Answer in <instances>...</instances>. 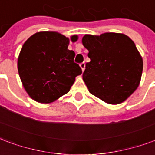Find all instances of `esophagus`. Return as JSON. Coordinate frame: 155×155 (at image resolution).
Returning a JSON list of instances; mask_svg holds the SVG:
<instances>
[{"label":"esophagus","instance_id":"34e87169","mask_svg":"<svg viewBox=\"0 0 155 155\" xmlns=\"http://www.w3.org/2000/svg\"><path fill=\"white\" fill-rule=\"evenodd\" d=\"M80 66H81V70L84 71V70H85V67H86V63H85V62H81V64H80Z\"/></svg>","mask_w":155,"mask_h":155}]
</instances>
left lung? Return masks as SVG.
I'll return each mask as SVG.
<instances>
[{"label":"left lung","mask_w":155,"mask_h":155,"mask_svg":"<svg viewBox=\"0 0 155 155\" xmlns=\"http://www.w3.org/2000/svg\"><path fill=\"white\" fill-rule=\"evenodd\" d=\"M82 44L91 61L82 74L90 93L107 104L125 101L138 87L143 61L136 45L120 33L85 35Z\"/></svg>","instance_id":"obj_1"}]
</instances>
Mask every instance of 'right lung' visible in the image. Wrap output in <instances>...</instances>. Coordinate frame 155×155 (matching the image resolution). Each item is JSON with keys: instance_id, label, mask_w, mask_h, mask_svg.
Here are the masks:
<instances>
[{"instance_id": "obj_1", "label": "right lung", "mask_w": 155, "mask_h": 155, "mask_svg": "<svg viewBox=\"0 0 155 155\" xmlns=\"http://www.w3.org/2000/svg\"><path fill=\"white\" fill-rule=\"evenodd\" d=\"M69 40L55 31L37 32L21 48L18 69L24 88L30 97L41 104L54 102L67 94L81 69L74 62L75 52L69 50Z\"/></svg>"}]
</instances>
